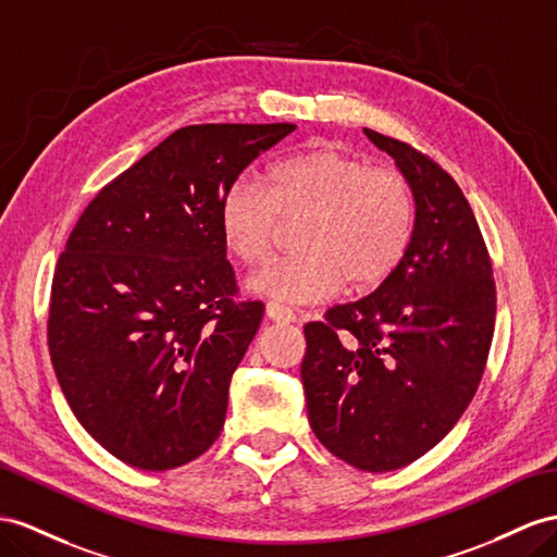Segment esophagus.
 <instances>
[{
  "mask_svg": "<svg viewBox=\"0 0 557 557\" xmlns=\"http://www.w3.org/2000/svg\"><path fill=\"white\" fill-rule=\"evenodd\" d=\"M265 315H268V320H273V322H296V312L292 308L280 306V304H268Z\"/></svg>",
  "mask_w": 557,
  "mask_h": 557,
  "instance_id": "esophagus-1",
  "label": "esophagus"
}]
</instances>
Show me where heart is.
Masks as SVG:
<instances>
[{"label":"heart","instance_id":"1","mask_svg":"<svg viewBox=\"0 0 557 557\" xmlns=\"http://www.w3.org/2000/svg\"><path fill=\"white\" fill-rule=\"evenodd\" d=\"M301 221L284 256L256 270L247 289L287 304H312L341 287L372 289L403 263L417 223L409 181L336 148H310L275 162L268 181L237 178L219 205L221 237L237 261L256 265L280 227Z\"/></svg>","mask_w":557,"mask_h":557}]
</instances>
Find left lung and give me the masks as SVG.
<instances>
[{"instance_id":"8db88e82","label":"left lung","mask_w":557,"mask_h":557,"mask_svg":"<svg viewBox=\"0 0 557 557\" xmlns=\"http://www.w3.org/2000/svg\"><path fill=\"white\" fill-rule=\"evenodd\" d=\"M411 185L403 263L360 301L306 324L301 379L312 433L367 473L433 449L473 400L494 336L496 284L475 213L433 157L364 129Z\"/></svg>"}]
</instances>
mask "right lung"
Listing matches in <instances>:
<instances>
[{"label": "right lung", "instance_id": "right-lung-1", "mask_svg": "<svg viewBox=\"0 0 557 557\" xmlns=\"http://www.w3.org/2000/svg\"><path fill=\"white\" fill-rule=\"evenodd\" d=\"M294 124H193L101 188L65 242L47 322L55 379L98 445L140 470L205 454L263 304L239 289L219 205Z\"/></svg>", "mask_w": 557, "mask_h": 557}]
</instances>
